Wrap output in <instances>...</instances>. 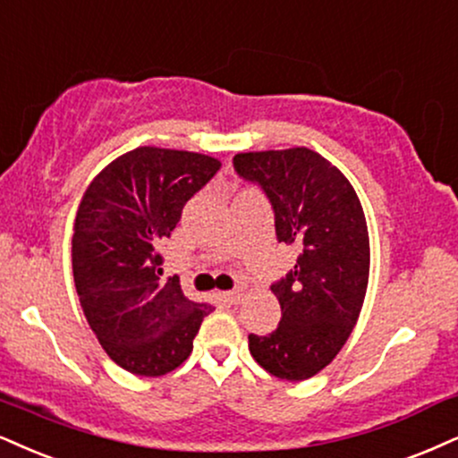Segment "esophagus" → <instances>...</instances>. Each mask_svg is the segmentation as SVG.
<instances>
[{
    "mask_svg": "<svg viewBox=\"0 0 458 458\" xmlns=\"http://www.w3.org/2000/svg\"><path fill=\"white\" fill-rule=\"evenodd\" d=\"M223 301H227V303H238L240 299H242V291L240 289H235V291H227V293H223Z\"/></svg>",
    "mask_w": 458,
    "mask_h": 458,
    "instance_id": "1",
    "label": "esophagus"
}]
</instances>
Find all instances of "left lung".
I'll list each match as a JSON object with an SVG mask.
<instances>
[{"instance_id": "obj_1", "label": "left lung", "mask_w": 458, "mask_h": 458, "mask_svg": "<svg viewBox=\"0 0 458 458\" xmlns=\"http://www.w3.org/2000/svg\"><path fill=\"white\" fill-rule=\"evenodd\" d=\"M233 165L269 197L278 242L301 250L286 278L272 284L282 310L278 329L250 333L248 348L272 376L308 380L337 357L363 308L369 282L363 206L340 169L306 146L240 152Z\"/></svg>"}]
</instances>
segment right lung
Listing matches in <instances>:
<instances>
[{
    "label": "right lung",
    "mask_w": 458,
    "mask_h": 458,
    "mask_svg": "<svg viewBox=\"0 0 458 458\" xmlns=\"http://www.w3.org/2000/svg\"><path fill=\"white\" fill-rule=\"evenodd\" d=\"M218 167L199 152L140 146L101 169L78 206L72 269L82 312L106 354L135 376L182 365L214 310L184 297L178 278L159 282V246Z\"/></svg>",
    "instance_id": "right-lung-1"
}]
</instances>
